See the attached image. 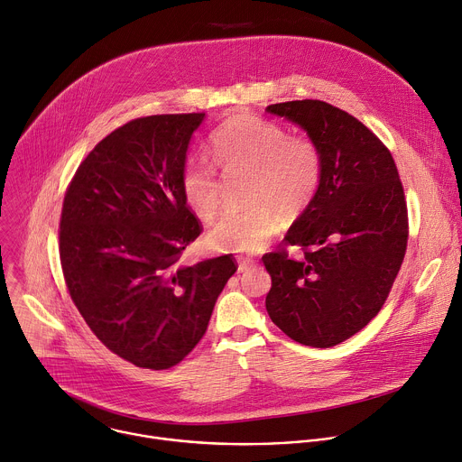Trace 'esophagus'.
<instances>
[{
  "label": "esophagus",
  "instance_id": "1",
  "mask_svg": "<svg viewBox=\"0 0 462 462\" xmlns=\"http://www.w3.org/2000/svg\"><path fill=\"white\" fill-rule=\"evenodd\" d=\"M255 259L254 257H239V273L250 271L252 267H255Z\"/></svg>",
  "mask_w": 462,
  "mask_h": 462
}]
</instances>
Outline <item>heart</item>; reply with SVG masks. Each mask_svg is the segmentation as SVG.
Instances as JSON below:
<instances>
[{
	"instance_id": "b5f03b06",
	"label": "heart",
	"mask_w": 462,
	"mask_h": 462,
	"mask_svg": "<svg viewBox=\"0 0 462 462\" xmlns=\"http://www.w3.org/2000/svg\"><path fill=\"white\" fill-rule=\"evenodd\" d=\"M212 161L188 159L180 168V191L186 205L205 221L221 210V179L248 175L245 212L223 217L210 232L217 250L252 254L280 230L282 217L300 216L318 193L323 177V153L309 135L289 131L254 113H236L210 135Z\"/></svg>"
}]
</instances>
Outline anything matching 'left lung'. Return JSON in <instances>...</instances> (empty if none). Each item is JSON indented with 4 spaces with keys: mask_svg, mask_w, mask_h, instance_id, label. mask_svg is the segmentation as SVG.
Here are the masks:
<instances>
[{
    "mask_svg": "<svg viewBox=\"0 0 462 462\" xmlns=\"http://www.w3.org/2000/svg\"><path fill=\"white\" fill-rule=\"evenodd\" d=\"M300 124L323 153L314 201L263 255L273 278L271 319L294 342L327 349L349 340L380 312L406 255L404 186L387 146L347 111L323 100L267 107Z\"/></svg>",
    "mask_w": 462,
    "mask_h": 462,
    "instance_id": "1",
    "label": "left lung"
}]
</instances>
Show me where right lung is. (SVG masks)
I'll use <instances>...</instances> for the list:
<instances>
[{
    "label": "right lung",
    "instance_id": "add662e5",
    "mask_svg": "<svg viewBox=\"0 0 462 462\" xmlns=\"http://www.w3.org/2000/svg\"><path fill=\"white\" fill-rule=\"evenodd\" d=\"M205 113L129 120L102 139L63 197L58 245L73 303L116 356L162 371L205 337L232 254L180 265L203 232L180 191V168Z\"/></svg>",
    "mask_w": 462,
    "mask_h": 462
}]
</instances>
